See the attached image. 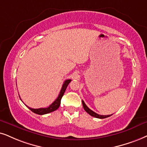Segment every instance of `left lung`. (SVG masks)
I'll use <instances>...</instances> for the list:
<instances>
[{"instance_id":"1","label":"left lung","mask_w":147,"mask_h":147,"mask_svg":"<svg viewBox=\"0 0 147 147\" xmlns=\"http://www.w3.org/2000/svg\"><path fill=\"white\" fill-rule=\"evenodd\" d=\"M82 104H83V109H84V110L86 111V112L88 113L89 115H90L92 117H94L96 118H98V119H105V118H107V117H109L111 116L112 115H98L97 114V113L94 112V111L91 110V109H89L88 107H87V105H85L84 101L83 100H82Z\"/></svg>"}]
</instances>
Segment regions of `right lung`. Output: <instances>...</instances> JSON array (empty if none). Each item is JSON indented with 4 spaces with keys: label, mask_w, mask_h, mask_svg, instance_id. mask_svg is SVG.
Returning <instances> with one entry per match:
<instances>
[{
    "label": "right lung",
    "mask_w": 147,
    "mask_h": 147,
    "mask_svg": "<svg viewBox=\"0 0 147 147\" xmlns=\"http://www.w3.org/2000/svg\"><path fill=\"white\" fill-rule=\"evenodd\" d=\"M71 81H72L71 79H67L64 81V84H63L62 87V89H61L60 94H59L58 97L56 98V100H55V101L49 106V107H48L47 108H40V109H32V108H30L28 107V106H26V107H28L30 110L32 111L33 113H36V114H38V115L47 114V113H49L51 112H53V111H55V110H57V109L59 108V107H60L61 99H62L65 91L66 90V87H67L68 84H69Z\"/></svg>",
    "instance_id": "obj_1"
}]
</instances>
